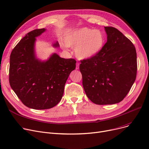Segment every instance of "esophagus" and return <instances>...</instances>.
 Instances as JSON below:
<instances>
[{
  "label": "esophagus",
  "instance_id": "obj_1",
  "mask_svg": "<svg viewBox=\"0 0 149 149\" xmlns=\"http://www.w3.org/2000/svg\"><path fill=\"white\" fill-rule=\"evenodd\" d=\"M76 69H79V63H76V68H75Z\"/></svg>",
  "mask_w": 149,
  "mask_h": 149
}]
</instances>
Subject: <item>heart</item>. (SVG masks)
Here are the masks:
<instances>
[{
  "instance_id": "heart-1",
  "label": "heart",
  "mask_w": 149,
  "mask_h": 149,
  "mask_svg": "<svg viewBox=\"0 0 149 149\" xmlns=\"http://www.w3.org/2000/svg\"><path fill=\"white\" fill-rule=\"evenodd\" d=\"M64 41L67 46L75 48V52L78 58L87 59L94 56L102 49L105 37L99 29L84 27L69 31L65 35Z\"/></svg>"
}]
</instances>
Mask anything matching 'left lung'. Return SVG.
Wrapping results in <instances>:
<instances>
[{
    "label": "left lung",
    "instance_id": "left-lung-1",
    "mask_svg": "<svg viewBox=\"0 0 149 149\" xmlns=\"http://www.w3.org/2000/svg\"><path fill=\"white\" fill-rule=\"evenodd\" d=\"M107 42L94 56L81 60L82 83L88 98L96 104L121 101L134 83L136 52L128 38L115 28L105 26Z\"/></svg>",
    "mask_w": 149,
    "mask_h": 149
}]
</instances>
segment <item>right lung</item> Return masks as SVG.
I'll return each instance as SVG.
<instances>
[{
	"label": "right lung",
	"mask_w": 149,
	"mask_h": 149,
	"mask_svg": "<svg viewBox=\"0 0 149 149\" xmlns=\"http://www.w3.org/2000/svg\"><path fill=\"white\" fill-rule=\"evenodd\" d=\"M45 30L36 29L27 33L14 47L10 59L11 88L23 104L39 110L51 109L60 102L68 78L76 66L74 58H61L57 54L45 61L36 58V37ZM54 46L59 45L56 42Z\"/></svg>",
	"instance_id": "1"
}]
</instances>
